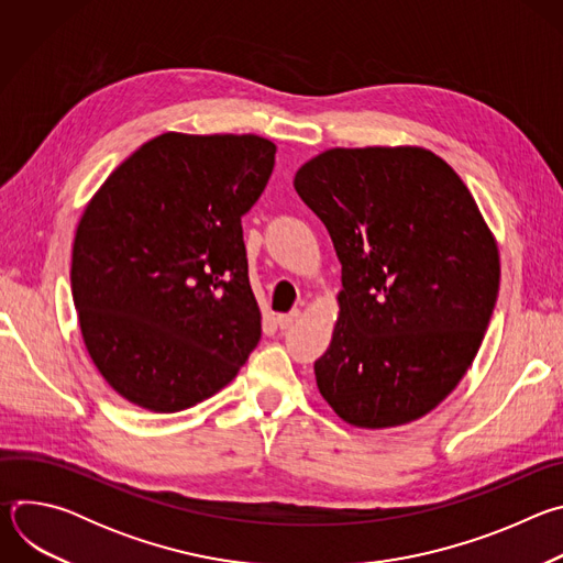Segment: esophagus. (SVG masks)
<instances>
[{
	"mask_svg": "<svg viewBox=\"0 0 563 563\" xmlns=\"http://www.w3.org/2000/svg\"><path fill=\"white\" fill-rule=\"evenodd\" d=\"M298 318H300V311L294 309L289 313H278L276 316V323H278L280 330H289V328H294V323H298Z\"/></svg>",
	"mask_w": 563,
	"mask_h": 563,
	"instance_id": "1",
	"label": "esophagus"
}]
</instances>
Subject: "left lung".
I'll return each instance as SVG.
<instances>
[{"mask_svg": "<svg viewBox=\"0 0 563 563\" xmlns=\"http://www.w3.org/2000/svg\"><path fill=\"white\" fill-rule=\"evenodd\" d=\"M294 187L343 265L339 323L313 363L320 394L358 428L426 417L488 330L499 250L454 169L428 148H330Z\"/></svg>", "mask_w": 563, "mask_h": 563, "instance_id": "8db88e82", "label": "left lung"}]
</instances>
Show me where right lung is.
Wrapping results in <instances>:
<instances>
[{
	"instance_id": "add662e5",
	"label": "right lung",
	"mask_w": 563,
	"mask_h": 563,
	"mask_svg": "<svg viewBox=\"0 0 563 563\" xmlns=\"http://www.w3.org/2000/svg\"><path fill=\"white\" fill-rule=\"evenodd\" d=\"M258 135L163 133L77 224L70 291L85 345L131 404L172 415L222 389L261 341L243 216L274 169Z\"/></svg>"
}]
</instances>
